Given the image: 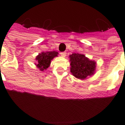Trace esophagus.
<instances>
[{"label":"esophagus","instance_id":"obj_1","mask_svg":"<svg viewBox=\"0 0 125 125\" xmlns=\"http://www.w3.org/2000/svg\"><path fill=\"white\" fill-rule=\"evenodd\" d=\"M66 54H67V53L65 52H60L61 56L65 57V56H66Z\"/></svg>","mask_w":125,"mask_h":125}]
</instances>
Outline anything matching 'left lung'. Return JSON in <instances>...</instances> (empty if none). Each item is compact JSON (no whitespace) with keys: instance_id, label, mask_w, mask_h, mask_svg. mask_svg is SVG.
<instances>
[{"instance_id":"8db88e82","label":"left lung","mask_w":125,"mask_h":125,"mask_svg":"<svg viewBox=\"0 0 125 125\" xmlns=\"http://www.w3.org/2000/svg\"><path fill=\"white\" fill-rule=\"evenodd\" d=\"M69 58L71 73L76 78L83 80L94 74L96 69L95 61L90 60L85 55L78 53H73Z\"/></svg>"}]
</instances>
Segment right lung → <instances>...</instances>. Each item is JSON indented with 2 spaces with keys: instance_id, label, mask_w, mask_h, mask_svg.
Here are the masks:
<instances>
[{
  "instance_id": "obj_1",
  "label": "right lung",
  "mask_w": 125,
  "mask_h": 125,
  "mask_svg": "<svg viewBox=\"0 0 125 125\" xmlns=\"http://www.w3.org/2000/svg\"><path fill=\"white\" fill-rule=\"evenodd\" d=\"M58 52L56 51H51L42 52L36 56V66L42 71L47 69L51 64V60L54 57L58 56Z\"/></svg>"
}]
</instances>
